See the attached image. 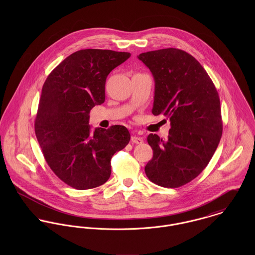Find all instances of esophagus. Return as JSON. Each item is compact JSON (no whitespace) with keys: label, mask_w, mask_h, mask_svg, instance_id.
<instances>
[{"label":"esophagus","mask_w":255,"mask_h":255,"mask_svg":"<svg viewBox=\"0 0 255 255\" xmlns=\"http://www.w3.org/2000/svg\"><path fill=\"white\" fill-rule=\"evenodd\" d=\"M130 141L132 142V143H135V144H141L142 142H143V139L141 138V137H138V136H131V138H130Z\"/></svg>","instance_id":"34e87169"}]
</instances>
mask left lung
Here are the masks:
<instances>
[{
  "label": "left lung",
  "instance_id": "obj_1",
  "mask_svg": "<svg viewBox=\"0 0 255 255\" xmlns=\"http://www.w3.org/2000/svg\"><path fill=\"white\" fill-rule=\"evenodd\" d=\"M138 59L155 80L152 114L170 119L167 139L150 133L153 158L147 178L163 187H180L195 179L218 147L223 122L217 89L199 62L176 48L142 53Z\"/></svg>",
  "mask_w": 255,
  "mask_h": 255
}]
</instances>
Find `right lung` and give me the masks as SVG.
I'll list each match as a JSON object with an SVG mask.
<instances>
[{"label":"right lung","instance_id":"right-lung-1","mask_svg":"<svg viewBox=\"0 0 255 255\" xmlns=\"http://www.w3.org/2000/svg\"><path fill=\"white\" fill-rule=\"evenodd\" d=\"M130 57L128 52L79 50L48 75L42 87L34 128L44 158L55 175L83 190L109 180L111 158L128 144L124 126L90 131L89 112L105 101L106 78Z\"/></svg>","mask_w":255,"mask_h":255}]
</instances>
